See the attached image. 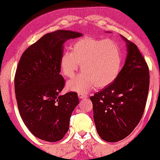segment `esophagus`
Here are the masks:
<instances>
[{
	"label": "esophagus",
	"mask_w": 160,
	"mask_h": 160,
	"mask_svg": "<svg viewBox=\"0 0 160 160\" xmlns=\"http://www.w3.org/2000/svg\"><path fill=\"white\" fill-rule=\"evenodd\" d=\"M78 97H79V98H80V99H83V98H86L87 97H88V95L85 94V93H78Z\"/></svg>",
	"instance_id": "esophagus-1"
}]
</instances>
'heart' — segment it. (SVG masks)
<instances>
[{
	"label": "heart",
	"mask_w": 160,
	"mask_h": 160,
	"mask_svg": "<svg viewBox=\"0 0 160 160\" xmlns=\"http://www.w3.org/2000/svg\"><path fill=\"white\" fill-rule=\"evenodd\" d=\"M122 53L114 42L85 37L74 42L71 52L66 51L60 59L62 74L72 78L80 68L83 72L70 80L67 88L86 93L93 86L103 88L112 83L120 72Z\"/></svg>",
	"instance_id": "heart-1"
}]
</instances>
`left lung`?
Wrapping results in <instances>:
<instances>
[{"label":"left lung","instance_id":"1","mask_svg":"<svg viewBox=\"0 0 160 160\" xmlns=\"http://www.w3.org/2000/svg\"><path fill=\"white\" fill-rule=\"evenodd\" d=\"M127 42L125 63L109 86L90 97L97 132L103 140L126 138L141 120L149 88V71L135 43Z\"/></svg>","mask_w":160,"mask_h":160}]
</instances>
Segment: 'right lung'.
<instances>
[{
  "mask_svg": "<svg viewBox=\"0 0 160 160\" xmlns=\"http://www.w3.org/2000/svg\"><path fill=\"white\" fill-rule=\"evenodd\" d=\"M81 35L67 30L46 34L27 48L19 60L14 77L19 113L28 130L44 141L54 142L65 136L79 104L76 92L59 94L65 85L59 72L64 42Z\"/></svg>",
  "mask_w": 160,
  "mask_h": 160,
  "instance_id": "add662e5",
  "label": "right lung"
}]
</instances>
